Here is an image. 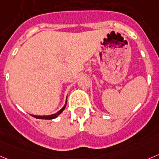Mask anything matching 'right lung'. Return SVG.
<instances>
[{"label": "right lung", "mask_w": 159, "mask_h": 159, "mask_svg": "<svg viewBox=\"0 0 159 159\" xmlns=\"http://www.w3.org/2000/svg\"><path fill=\"white\" fill-rule=\"evenodd\" d=\"M66 105H67V98H66V104H65V105L63 106V108H61V110H59V111H58L57 113H55V114H52V115H49V116H35V115H31L33 117L36 118V119H55V118L58 117V116H59L60 114H61V112H62L63 111H64V109L66 108Z\"/></svg>", "instance_id": "1"}]
</instances>
